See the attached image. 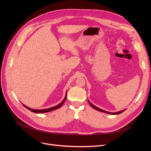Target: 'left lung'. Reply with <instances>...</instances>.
Segmentation results:
<instances>
[{
    "label": "left lung",
    "instance_id": "8db88e82",
    "mask_svg": "<svg viewBox=\"0 0 151 151\" xmlns=\"http://www.w3.org/2000/svg\"><path fill=\"white\" fill-rule=\"evenodd\" d=\"M88 101H89V104H90V105H91L93 108H94L95 109H96V110H97V111H101V112H103V113H105L109 114H119L122 113V112H124V111H125V110H122V111H118V112H116V113H110V112L106 111H104V110H103V109H100V108H97V106H94L93 105H92L89 100H88Z\"/></svg>",
    "mask_w": 151,
    "mask_h": 151
}]
</instances>
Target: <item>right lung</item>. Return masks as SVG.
Listing matches in <instances>:
<instances>
[{"mask_svg":"<svg viewBox=\"0 0 151 151\" xmlns=\"http://www.w3.org/2000/svg\"><path fill=\"white\" fill-rule=\"evenodd\" d=\"M66 98H67V93H66V95H65V99L63 100V101L60 103V104L55 106L54 107H52V108H47V109H32V108H30L29 107H27V106L23 105L24 106L25 108H26L27 109H28L29 110H30V111L32 112H34V113H47V112H50V111H53V110H55L56 109H58L60 107L62 106V105L63 104V103H64V101H65L66 100Z\"/></svg>","mask_w":151,"mask_h":151,"instance_id":"1","label":"right lung"}]
</instances>
